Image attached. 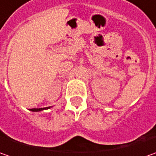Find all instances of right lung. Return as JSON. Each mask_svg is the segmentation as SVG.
<instances>
[{
    "instance_id": "add662e5",
    "label": "right lung",
    "mask_w": 156,
    "mask_h": 156,
    "mask_svg": "<svg viewBox=\"0 0 156 156\" xmlns=\"http://www.w3.org/2000/svg\"><path fill=\"white\" fill-rule=\"evenodd\" d=\"M50 108V107H48V108H31L30 110L33 111V112H39V111H42L44 109H48Z\"/></svg>"
}]
</instances>
